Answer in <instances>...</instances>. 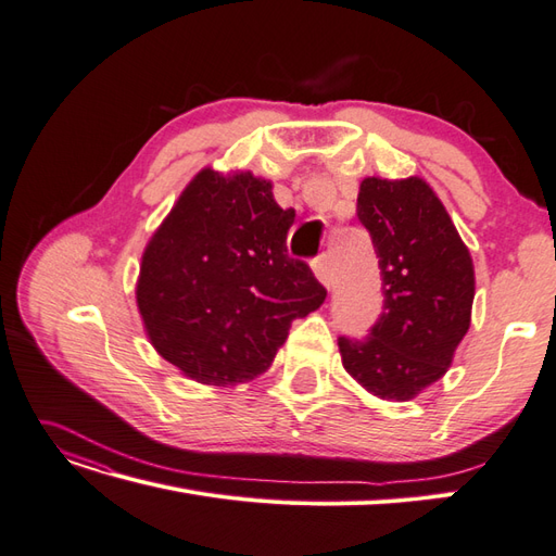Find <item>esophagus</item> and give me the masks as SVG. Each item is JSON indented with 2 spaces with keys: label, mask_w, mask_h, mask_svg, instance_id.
<instances>
[{
  "label": "esophagus",
  "mask_w": 556,
  "mask_h": 556,
  "mask_svg": "<svg viewBox=\"0 0 556 556\" xmlns=\"http://www.w3.org/2000/svg\"><path fill=\"white\" fill-rule=\"evenodd\" d=\"M312 269H315L317 279L324 283V287H333V263L329 253H319L315 261H312Z\"/></svg>",
  "instance_id": "obj_1"
}]
</instances>
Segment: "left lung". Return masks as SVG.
Wrapping results in <instances>:
<instances>
[{
  "label": "left lung",
  "instance_id": "obj_1",
  "mask_svg": "<svg viewBox=\"0 0 556 556\" xmlns=\"http://www.w3.org/2000/svg\"><path fill=\"white\" fill-rule=\"evenodd\" d=\"M357 218L378 255L382 312L368 336L338 338L343 366L380 400H414L446 374L469 329L472 258L444 204L420 178H366Z\"/></svg>",
  "mask_w": 556,
  "mask_h": 556
}]
</instances>
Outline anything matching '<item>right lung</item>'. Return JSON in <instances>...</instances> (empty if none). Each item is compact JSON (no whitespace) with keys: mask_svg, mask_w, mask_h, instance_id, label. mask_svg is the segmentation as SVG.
I'll list each match as a JSON object with an SVG mask.
<instances>
[{"mask_svg":"<svg viewBox=\"0 0 556 556\" xmlns=\"http://www.w3.org/2000/svg\"><path fill=\"white\" fill-rule=\"evenodd\" d=\"M293 208L251 174L204 168L142 253L138 309L166 362L206 386L258 376L291 321L317 309L326 289L287 249Z\"/></svg>","mask_w":556,"mask_h":556,"instance_id":"right-lung-1","label":"right lung"}]
</instances>
